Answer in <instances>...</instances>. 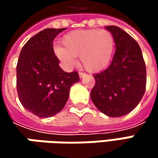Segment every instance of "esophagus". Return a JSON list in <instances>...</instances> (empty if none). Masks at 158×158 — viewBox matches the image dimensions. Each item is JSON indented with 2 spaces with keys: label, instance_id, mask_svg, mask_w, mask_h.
I'll list each match as a JSON object with an SVG mask.
<instances>
[{
  "label": "esophagus",
  "instance_id": "esophagus-1",
  "mask_svg": "<svg viewBox=\"0 0 158 158\" xmlns=\"http://www.w3.org/2000/svg\"><path fill=\"white\" fill-rule=\"evenodd\" d=\"M79 76L80 79H82V78H84V77L86 76V74H85V73H83V72H79Z\"/></svg>",
  "mask_w": 158,
  "mask_h": 158
}]
</instances>
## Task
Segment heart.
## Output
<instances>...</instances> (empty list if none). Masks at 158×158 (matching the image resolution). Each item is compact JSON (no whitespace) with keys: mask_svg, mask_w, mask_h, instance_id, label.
<instances>
[{"mask_svg":"<svg viewBox=\"0 0 158 158\" xmlns=\"http://www.w3.org/2000/svg\"><path fill=\"white\" fill-rule=\"evenodd\" d=\"M64 47L57 46L55 55L67 68L71 69L79 56L81 65L89 72L103 70L114 51V38L107 30H76L63 36Z\"/></svg>","mask_w":158,"mask_h":158,"instance_id":"1","label":"heart"}]
</instances>
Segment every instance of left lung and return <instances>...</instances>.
I'll return each instance as SVG.
<instances>
[{
  "label": "left lung",
  "instance_id": "left-lung-1",
  "mask_svg": "<svg viewBox=\"0 0 158 158\" xmlns=\"http://www.w3.org/2000/svg\"><path fill=\"white\" fill-rule=\"evenodd\" d=\"M112 35L115 53L110 65L94 74L90 98L94 105L109 117H121L134 110L145 91L146 69L137 42L120 27H105Z\"/></svg>",
  "mask_w": 158,
  "mask_h": 158
}]
</instances>
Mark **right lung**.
<instances>
[{
	"label": "right lung",
	"instance_id": "add662e5",
	"mask_svg": "<svg viewBox=\"0 0 158 158\" xmlns=\"http://www.w3.org/2000/svg\"><path fill=\"white\" fill-rule=\"evenodd\" d=\"M66 28H47L22 48L16 67V88L22 105L40 118L62 110L71 86L79 80L77 71L65 72L53 49L55 37Z\"/></svg>",
	"mask_w": 158,
	"mask_h": 158
}]
</instances>
